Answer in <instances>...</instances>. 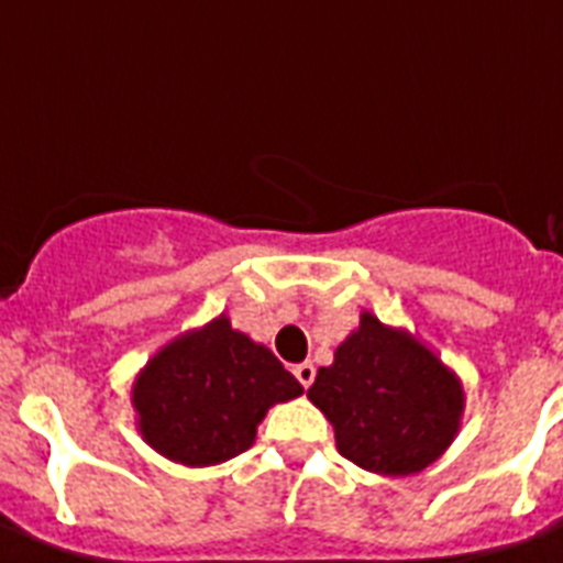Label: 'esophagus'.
<instances>
[{
  "instance_id": "obj_1",
  "label": "esophagus",
  "mask_w": 563,
  "mask_h": 563,
  "mask_svg": "<svg viewBox=\"0 0 563 563\" xmlns=\"http://www.w3.org/2000/svg\"><path fill=\"white\" fill-rule=\"evenodd\" d=\"M314 365L311 363H300V365H295V376L297 379H300V385L302 388H311V383H314Z\"/></svg>"
}]
</instances>
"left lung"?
Here are the masks:
<instances>
[{
  "label": "left lung",
  "instance_id": "obj_1",
  "mask_svg": "<svg viewBox=\"0 0 563 563\" xmlns=\"http://www.w3.org/2000/svg\"><path fill=\"white\" fill-rule=\"evenodd\" d=\"M309 399L334 424L336 451L379 476H413L459 437L464 388L417 334L371 311L317 371Z\"/></svg>",
  "mask_w": 563,
  "mask_h": 563
}]
</instances>
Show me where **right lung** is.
Segmentation results:
<instances>
[{"instance_id":"right-lung-1","label":"right lung","mask_w":563,"mask_h":563,"mask_svg":"<svg viewBox=\"0 0 563 563\" xmlns=\"http://www.w3.org/2000/svg\"><path fill=\"white\" fill-rule=\"evenodd\" d=\"M302 385L263 342L232 329L227 314L169 340L135 374V428L155 453L212 467L249 451L268 408Z\"/></svg>"}]
</instances>
